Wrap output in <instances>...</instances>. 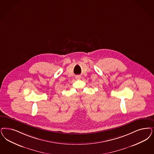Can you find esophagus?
<instances>
[{
    "mask_svg": "<svg viewBox=\"0 0 154 154\" xmlns=\"http://www.w3.org/2000/svg\"><path fill=\"white\" fill-rule=\"evenodd\" d=\"M75 78H76V79H77V80H80V79H81V76H80V75H77V76L75 77Z\"/></svg>",
    "mask_w": 154,
    "mask_h": 154,
    "instance_id": "34e87169",
    "label": "esophagus"
}]
</instances>
